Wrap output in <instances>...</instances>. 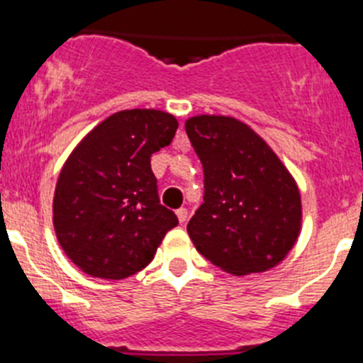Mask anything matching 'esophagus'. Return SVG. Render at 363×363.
Here are the masks:
<instances>
[{"label": "esophagus", "instance_id": "esophagus-1", "mask_svg": "<svg viewBox=\"0 0 363 363\" xmlns=\"http://www.w3.org/2000/svg\"><path fill=\"white\" fill-rule=\"evenodd\" d=\"M177 218H179V221H181V223H184L186 220H188V211L184 209V207H181V209H177Z\"/></svg>", "mask_w": 363, "mask_h": 363}]
</instances>
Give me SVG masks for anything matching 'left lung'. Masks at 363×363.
<instances>
[{"mask_svg": "<svg viewBox=\"0 0 363 363\" xmlns=\"http://www.w3.org/2000/svg\"><path fill=\"white\" fill-rule=\"evenodd\" d=\"M186 133L206 188L188 223L195 248L235 277L282 262L301 230V195L286 164L234 117L196 115L186 121Z\"/></svg>", "mask_w": 363, "mask_h": 363, "instance_id": "1", "label": "left lung"}]
</instances>
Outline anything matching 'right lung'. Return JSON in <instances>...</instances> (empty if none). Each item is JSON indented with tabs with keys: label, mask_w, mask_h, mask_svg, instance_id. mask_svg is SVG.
<instances>
[{
	"label": "right lung",
	"mask_w": 363,
	"mask_h": 363,
	"mask_svg": "<svg viewBox=\"0 0 363 363\" xmlns=\"http://www.w3.org/2000/svg\"><path fill=\"white\" fill-rule=\"evenodd\" d=\"M179 128L161 110H122L88 133L56 181L52 225L65 255L96 279L122 280L142 271L164 234L177 227L160 203L150 156Z\"/></svg>",
	"instance_id": "right-lung-1"
}]
</instances>
